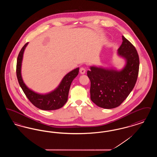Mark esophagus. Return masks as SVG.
<instances>
[{"label": "esophagus", "mask_w": 157, "mask_h": 157, "mask_svg": "<svg viewBox=\"0 0 157 157\" xmlns=\"http://www.w3.org/2000/svg\"><path fill=\"white\" fill-rule=\"evenodd\" d=\"M79 72H80V73H81V74H85V72H86V69H85V68H84V67H81V68H80V70H79Z\"/></svg>", "instance_id": "1"}]
</instances>
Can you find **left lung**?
<instances>
[{"label": "left lung", "instance_id": "obj_1", "mask_svg": "<svg viewBox=\"0 0 157 157\" xmlns=\"http://www.w3.org/2000/svg\"><path fill=\"white\" fill-rule=\"evenodd\" d=\"M117 53L125 60V65L121 70L92 66L87 72L90 81V99L105 109L118 107L124 101L134 88L138 75V54L124 36Z\"/></svg>", "mask_w": 157, "mask_h": 157}]
</instances>
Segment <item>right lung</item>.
<instances>
[{
    "label": "right lung",
    "mask_w": 157,
    "mask_h": 157,
    "mask_svg": "<svg viewBox=\"0 0 157 157\" xmlns=\"http://www.w3.org/2000/svg\"><path fill=\"white\" fill-rule=\"evenodd\" d=\"M28 45V42L23 46L17 59L16 75L19 83L26 97L28 98L30 102L37 108L45 111L59 109L67 102L69 90L71 83L78 75L79 68L77 67L65 75L58 86L52 92L45 94L36 93L29 89L25 85L23 81L21 74L23 55L25 49Z\"/></svg>",
    "instance_id": "1"
}]
</instances>
